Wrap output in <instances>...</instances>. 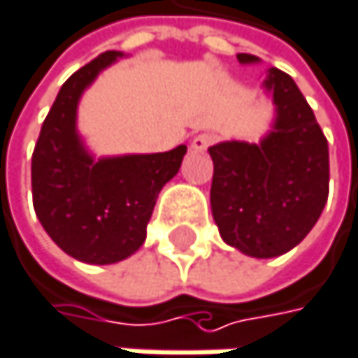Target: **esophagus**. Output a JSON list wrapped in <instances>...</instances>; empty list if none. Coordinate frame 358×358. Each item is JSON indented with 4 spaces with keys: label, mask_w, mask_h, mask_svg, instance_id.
Returning <instances> with one entry per match:
<instances>
[{
    "label": "esophagus",
    "mask_w": 358,
    "mask_h": 358,
    "mask_svg": "<svg viewBox=\"0 0 358 358\" xmlns=\"http://www.w3.org/2000/svg\"><path fill=\"white\" fill-rule=\"evenodd\" d=\"M214 142H216V134L203 131V134H199V136H195V138H193L191 148H193L195 152H203V150H208Z\"/></svg>",
    "instance_id": "34e87169"
}]
</instances>
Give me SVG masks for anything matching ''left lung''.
I'll use <instances>...</instances> for the list:
<instances>
[{
	"mask_svg": "<svg viewBox=\"0 0 358 358\" xmlns=\"http://www.w3.org/2000/svg\"><path fill=\"white\" fill-rule=\"evenodd\" d=\"M239 62H256L237 54ZM264 87L277 104L273 131L260 144L220 142L214 159L212 214L220 237L252 258L296 248L317 224L329 195V148L296 81L271 69Z\"/></svg>",
	"mask_w": 358,
	"mask_h": 358,
	"instance_id": "8db88e82",
	"label": "left lung"
}]
</instances>
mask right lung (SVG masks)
I'll return each mask as SVG.
<instances>
[{"label": "right lung", "mask_w": 358, "mask_h": 358, "mask_svg": "<svg viewBox=\"0 0 358 358\" xmlns=\"http://www.w3.org/2000/svg\"><path fill=\"white\" fill-rule=\"evenodd\" d=\"M119 52H104L60 87L35 144L31 185L35 214L52 241L87 264H115L146 239V224L159 191L178 173L187 152L125 155L94 161L77 129V102L83 90Z\"/></svg>", "instance_id": "obj_1"}]
</instances>
